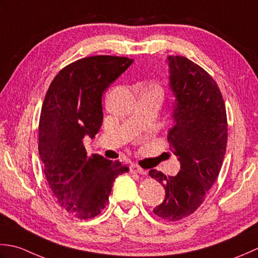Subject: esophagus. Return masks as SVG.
<instances>
[{"label": "esophagus", "instance_id": "1", "mask_svg": "<svg viewBox=\"0 0 258 258\" xmlns=\"http://www.w3.org/2000/svg\"><path fill=\"white\" fill-rule=\"evenodd\" d=\"M130 171L140 173V175H146V172H147L145 169H143V168L139 167L138 165H135V164L130 166Z\"/></svg>", "mask_w": 258, "mask_h": 258}]
</instances>
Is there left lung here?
<instances>
[{"label": "left lung", "instance_id": "obj_1", "mask_svg": "<svg viewBox=\"0 0 258 258\" xmlns=\"http://www.w3.org/2000/svg\"><path fill=\"white\" fill-rule=\"evenodd\" d=\"M172 104V128L167 139L180 162L176 176L151 169L149 175L165 188V201L154 208L164 219L176 222L204 203L219 175L227 146V118L216 82L185 56H167Z\"/></svg>", "mask_w": 258, "mask_h": 258}]
</instances>
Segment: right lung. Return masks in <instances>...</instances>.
I'll use <instances>...</instances> for the list:
<instances>
[{
  "mask_svg": "<svg viewBox=\"0 0 258 258\" xmlns=\"http://www.w3.org/2000/svg\"><path fill=\"white\" fill-rule=\"evenodd\" d=\"M133 62L111 55L73 62L57 73L42 104L39 152L45 178L57 204L80 219L101 213L114 179L129 170L118 160L88 157L83 139L99 133L102 93Z\"/></svg>",
  "mask_w": 258,
  "mask_h": 258,
  "instance_id": "1",
  "label": "right lung"
}]
</instances>
